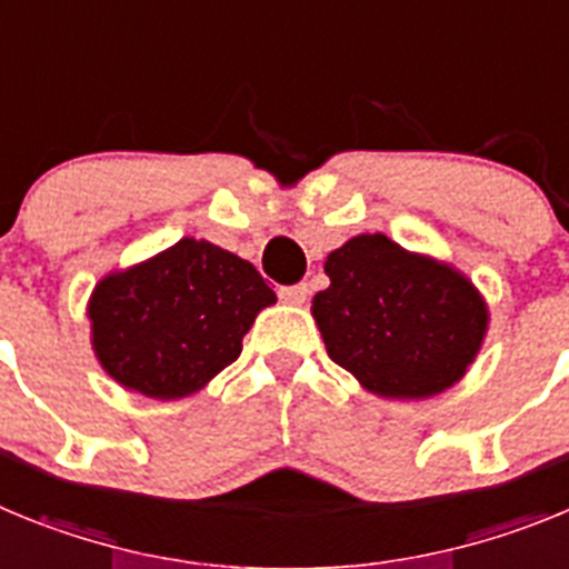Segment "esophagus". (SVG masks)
<instances>
[{"label": "esophagus", "mask_w": 569, "mask_h": 569, "mask_svg": "<svg viewBox=\"0 0 569 569\" xmlns=\"http://www.w3.org/2000/svg\"><path fill=\"white\" fill-rule=\"evenodd\" d=\"M279 299L284 305H305L308 299V284L301 281V284H288V288H279Z\"/></svg>", "instance_id": "esophagus-1"}]
</instances>
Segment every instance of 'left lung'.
Here are the masks:
<instances>
[{
  "label": "left lung",
  "mask_w": 569,
  "mask_h": 569,
  "mask_svg": "<svg viewBox=\"0 0 569 569\" xmlns=\"http://www.w3.org/2000/svg\"><path fill=\"white\" fill-rule=\"evenodd\" d=\"M313 296L328 356L379 399L419 401L465 379L490 328L479 288L450 261L385 233L347 239L325 261Z\"/></svg>",
  "instance_id": "1"
}]
</instances>
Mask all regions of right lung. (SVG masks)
Instances as JSON below:
<instances>
[{"instance_id": "obj_1", "label": "right lung", "mask_w": 569, "mask_h": 569, "mask_svg": "<svg viewBox=\"0 0 569 569\" xmlns=\"http://www.w3.org/2000/svg\"><path fill=\"white\" fill-rule=\"evenodd\" d=\"M276 293L248 259L208 239L104 273L88 299L90 347L104 373L156 401L199 393L233 365Z\"/></svg>"}]
</instances>
